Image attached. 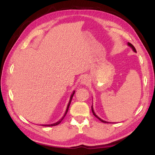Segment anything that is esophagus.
I'll return each instance as SVG.
<instances>
[{"mask_svg": "<svg viewBox=\"0 0 155 155\" xmlns=\"http://www.w3.org/2000/svg\"><path fill=\"white\" fill-rule=\"evenodd\" d=\"M88 83H89V78H88L87 76H84L81 79V84L86 85V84H88Z\"/></svg>", "mask_w": 155, "mask_h": 155, "instance_id": "obj_1", "label": "esophagus"}]
</instances>
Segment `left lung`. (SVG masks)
Returning a JSON list of instances; mask_svg holds the SVG:
<instances>
[{
  "label": "left lung",
  "instance_id": "1",
  "mask_svg": "<svg viewBox=\"0 0 155 155\" xmlns=\"http://www.w3.org/2000/svg\"><path fill=\"white\" fill-rule=\"evenodd\" d=\"M128 45L130 47H131L132 48V49L133 50V51H134L135 52H137V51H136V49H135V48H134V46L131 44V43H130V42H128ZM91 109H92V112H93V114H94V116L95 117H97L98 119H99V120H101V122H103V123H108V122H107V121H105V120H102L101 118H99L98 117L97 115L94 113V110H93V105H92V107H91Z\"/></svg>",
  "mask_w": 155,
  "mask_h": 155
}]
</instances>
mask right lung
<instances>
[{"label": "right lung", "instance_id": "obj_1", "mask_svg": "<svg viewBox=\"0 0 155 155\" xmlns=\"http://www.w3.org/2000/svg\"><path fill=\"white\" fill-rule=\"evenodd\" d=\"M74 93H75V91H74V92H73V93H72V94H71V98H70V101H69V103H68V106H67V110H66V112H65V113H64V116L62 117V118H61V119L60 120H58V122H57V123H54V124H42V126H44V127H52V126H56V125H58V124H60V123H61V121H62V119H63V118H64V117L66 116V114H67V112H68V110L69 106H70V104H71V101H72V97H73V95H74Z\"/></svg>", "mask_w": 155, "mask_h": 155}]
</instances>
